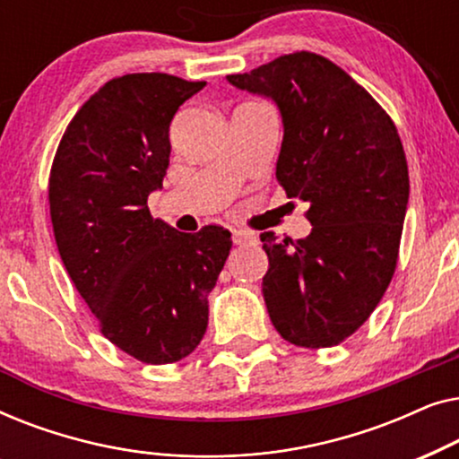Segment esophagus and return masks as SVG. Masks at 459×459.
<instances>
[{
  "label": "esophagus",
  "instance_id": "1",
  "mask_svg": "<svg viewBox=\"0 0 459 459\" xmlns=\"http://www.w3.org/2000/svg\"><path fill=\"white\" fill-rule=\"evenodd\" d=\"M231 240H234V244H255L256 242V236L255 234H250V231H242V230H238V231H234V236H231Z\"/></svg>",
  "mask_w": 459,
  "mask_h": 459
}]
</instances>
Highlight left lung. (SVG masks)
I'll return each instance as SVG.
<instances>
[{"label": "left lung", "instance_id": "1", "mask_svg": "<svg viewBox=\"0 0 459 459\" xmlns=\"http://www.w3.org/2000/svg\"><path fill=\"white\" fill-rule=\"evenodd\" d=\"M228 81L278 106L284 140L275 178L288 198L309 204L307 238L261 234L269 317L297 347H334L372 316L397 267L410 198L397 127L341 66L311 52Z\"/></svg>", "mask_w": 459, "mask_h": 459}]
</instances>
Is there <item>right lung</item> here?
I'll list each match as a JSON object with an SVG mask.
<instances>
[{
    "instance_id": "obj_1",
    "label": "right lung",
    "mask_w": 459,
    "mask_h": 459,
    "mask_svg": "<svg viewBox=\"0 0 459 459\" xmlns=\"http://www.w3.org/2000/svg\"><path fill=\"white\" fill-rule=\"evenodd\" d=\"M204 81L135 73L100 87L73 117L49 173V215L60 259L112 344L143 363L184 359L209 325V292L231 234H184L152 219L169 125Z\"/></svg>"
}]
</instances>
